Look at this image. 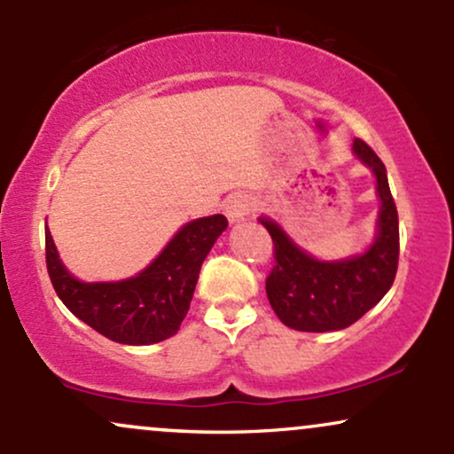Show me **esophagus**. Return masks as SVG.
Returning a JSON list of instances; mask_svg holds the SVG:
<instances>
[{
    "label": "esophagus",
    "mask_w": 454,
    "mask_h": 454,
    "mask_svg": "<svg viewBox=\"0 0 454 454\" xmlns=\"http://www.w3.org/2000/svg\"><path fill=\"white\" fill-rule=\"evenodd\" d=\"M226 215L231 222H241L245 215H249V213L254 211V200L249 196L245 194H234L226 200Z\"/></svg>",
    "instance_id": "obj_1"
}]
</instances>
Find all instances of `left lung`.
Instances as JSON below:
<instances>
[{
    "label": "left lung",
    "instance_id": "8db88e82",
    "mask_svg": "<svg viewBox=\"0 0 454 454\" xmlns=\"http://www.w3.org/2000/svg\"><path fill=\"white\" fill-rule=\"evenodd\" d=\"M354 153L373 170L382 200L376 243L350 260L320 262L286 237L275 222L260 217L273 239L275 264L267 278V296L286 326L307 333L341 331L367 314L393 286L399 264V217L387 168L361 138Z\"/></svg>",
    "mask_w": 454,
    "mask_h": 454
}]
</instances>
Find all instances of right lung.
Instances as JSON below:
<instances>
[{
    "instance_id": "1",
    "label": "right lung",
    "mask_w": 454,
    "mask_h": 454,
    "mask_svg": "<svg viewBox=\"0 0 454 454\" xmlns=\"http://www.w3.org/2000/svg\"><path fill=\"white\" fill-rule=\"evenodd\" d=\"M226 226L223 215L185 223L137 278L98 284H85L67 273L46 231V269L57 296L78 320L117 343L149 346L179 331L202 262Z\"/></svg>"
}]
</instances>
